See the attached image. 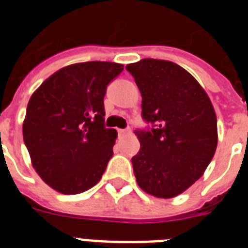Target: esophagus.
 <instances>
[{"mask_svg": "<svg viewBox=\"0 0 248 248\" xmlns=\"http://www.w3.org/2000/svg\"><path fill=\"white\" fill-rule=\"evenodd\" d=\"M118 133H120V135H122V136H124V135H130L131 128L128 127V128H124V130H118Z\"/></svg>", "mask_w": 248, "mask_h": 248, "instance_id": "34e87169", "label": "esophagus"}]
</instances>
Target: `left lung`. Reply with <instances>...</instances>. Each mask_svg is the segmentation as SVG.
<instances>
[{
	"label": "left lung",
	"instance_id": "1",
	"mask_svg": "<svg viewBox=\"0 0 248 248\" xmlns=\"http://www.w3.org/2000/svg\"><path fill=\"white\" fill-rule=\"evenodd\" d=\"M126 70L142 96V118L135 130L141 148L132 157L137 184L145 192L176 197L199 180L217 147V118L210 97L178 64L145 59Z\"/></svg>",
	"mask_w": 248,
	"mask_h": 248
}]
</instances>
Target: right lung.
I'll return each mask as SVG.
<instances>
[{"label": "right lung", "instance_id": "add662e5", "mask_svg": "<svg viewBox=\"0 0 248 248\" xmlns=\"http://www.w3.org/2000/svg\"><path fill=\"white\" fill-rule=\"evenodd\" d=\"M124 71L115 62H82L55 72L30 98L23 141L40 177L63 195L85 192L113 155L115 128L105 127L103 97Z\"/></svg>", "mask_w": 248, "mask_h": 248}]
</instances>
